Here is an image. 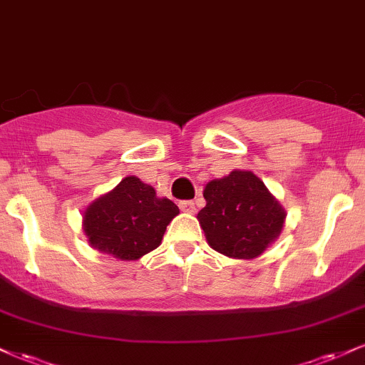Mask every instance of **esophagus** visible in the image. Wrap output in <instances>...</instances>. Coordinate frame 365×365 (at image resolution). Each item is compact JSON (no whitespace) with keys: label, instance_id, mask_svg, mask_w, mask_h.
I'll return each mask as SVG.
<instances>
[{"label":"esophagus","instance_id":"34e87169","mask_svg":"<svg viewBox=\"0 0 365 365\" xmlns=\"http://www.w3.org/2000/svg\"><path fill=\"white\" fill-rule=\"evenodd\" d=\"M178 206L183 212H195V202H194V200H182Z\"/></svg>","mask_w":365,"mask_h":365}]
</instances>
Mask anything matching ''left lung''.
<instances>
[{
  "label": "left lung",
  "instance_id": "obj_1",
  "mask_svg": "<svg viewBox=\"0 0 365 365\" xmlns=\"http://www.w3.org/2000/svg\"><path fill=\"white\" fill-rule=\"evenodd\" d=\"M197 215L207 244L233 259H255L283 230L287 212L252 171L233 170L204 188Z\"/></svg>",
  "mask_w": 365,
  "mask_h": 365
}]
</instances>
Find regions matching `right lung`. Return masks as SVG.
<instances>
[{
    "mask_svg": "<svg viewBox=\"0 0 365 365\" xmlns=\"http://www.w3.org/2000/svg\"><path fill=\"white\" fill-rule=\"evenodd\" d=\"M180 212L170 199L137 177H125L83 211V232L94 249L137 261L161 245L166 226Z\"/></svg>",
    "mask_w": 365,
    "mask_h": 365,
    "instance_id": "1",
    "label": "right lung"
}]
</instances>
